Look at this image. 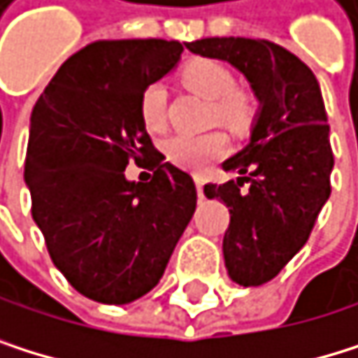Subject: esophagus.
Listing matches in <instances>:
<instances>
[{
    "instance_id": "esophagus-1",
    "label": "esophagus",
    "mask_w": 358,
    "mask_h": 358,
    "mask_svg": "<svg viewBox=\"0 0 358 358\" xmlns=\"http://www.w3.org/2000/svg\"><path fill=\"white\" fill-rule=\"evenodd\" d=\"M194 183H196V192H199V199H203L205 196V177L194 175Z\"/></svg>"
}]
</instances>
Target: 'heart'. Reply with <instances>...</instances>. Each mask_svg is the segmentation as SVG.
Wrapping results in <instances>:
<instances>
[{
  "label": "heart",
  "mask_w": 358,
  "mask_h": 358,
  "mask_svg": "<svg viewBox=\"0 0 358 358\" xmlns=\"http://www.w3.org/2000/svg\"><path fill=\"white\" fill-rule=\"evenodd\" d=\"M181 83L199 96L211 100V119L228 128L241 130L250 126L258 113V98L250 87L235 85L232 70L211 57H194L181 68ZM141 119L151 132L166 128V87L151 83L141 94ZM228 151V138L222 132L205 134H177L166 141L164 153L173 164L187 171H205L209 164L222 159Z\"/></svg>",
  "instance_id": "obj_1"
}]
</instances>
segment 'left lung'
Instances as JSON below:
<instances>
[{"label": "left lung", "mask_w": 358, "mask_h": 358, "mask_svg": "<svg viewBox=\"0 0 358 358\" xmlns=\"http://www.w3.org/2000/svg\"><path fill=\"white\" fill-rule=\"evenodd\" d=\"M185 46L235 66L260 102L250 145L222 164L241 177L205 185L207 199L230 211L222 243L230 280L260 286L306 245L331 196L333 151L320 85L296 55L269 40L203 38Z\"/></svg>", "instance_id": "1"}]
</instances>
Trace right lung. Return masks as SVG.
I'll return each instance as SVG.
<instances>
[{
  "instance_id": "add662e5",
  "label": "right lung",
  "mask_w": 358,
  "mask_h": 358,
  "mask_svg": "<svg viewBox=\"0 0 358 358\" xmlns=\"http://www.w3.org/2000/svg\"><path fill=\"white\" fill-rule=\"evenodd\" d=\"M181 52L177 40L92 42L62 64L31 113L25 183L34 222L64 278L98 303L147 294L196 209L194 179L164 162L138 108L143 89ZM130 159L148 162L151 182L125 179Z\"/></svg>"
}]
</instances>
